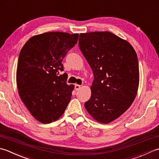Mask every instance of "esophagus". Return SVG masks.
I'll use <instances>...</instances> for the list:
<instances>
[{
    "label": "esophagus",
    "mask_w": 159,
    "mask_h": 159,
    "mask_svg": "<svg viewBox=\"0 0 159 159\" xmlns=\"http://www.w3.org/2000/svg\"><path fill=\"white\" fill-rule=\"evenodd\" d=\"M80 88H81V86L79 85V84H75V89L76 91L79 90L80 89Z\"/></svg>",
    "instance_id": "1"
}]
</instances>
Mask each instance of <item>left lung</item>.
I'll list each match as a JSON object with an SVG mask.
<instances>
[{
    "mask_svg": "<svg viewBox=\"0 0 159 159\" xmlns=\"http://www.w3.org/2000/svg\"><path fill=\"white\" fill-rule=\"evenodd\" d=\"M79 47L94 75L84 106L97 121L108 124L127 111L137 95V55L128 41L109 31L80 34Z\"/></svg>",
    "mask_w": 159,
    "mask_h": 159,
    "instance_id": "8db88e82",
    "label": "left lung"
}]
</instances>
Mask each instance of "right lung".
<instances>
[{"label":"right lung","mask_w":159,"mask_h":159,"mask_svg":"<svg viewBox=\"0 0 159 159\" xmlns=\"http://www.w3.org/2000/svg\"><path fill=\"white\" fill-rule=\"evenodd\" d=\"M79 34L47 32L31 37L19 54L16 83L19 96L34 117L43 124L57 120L66 108L73 85H68L61 61Z\"/></svg>","instance_id":"add662e5"}]
</instances>
